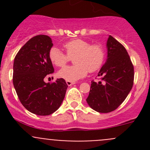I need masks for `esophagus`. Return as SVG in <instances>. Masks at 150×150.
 Masks as SVG:
<instances>
[{
  "mask_svg": "<svg viewBox=\"0 0 150 150\" xmlns=\"http://www.w3.org/2000/svg\"><path fill=\"white\" fill-rule=\"evenodd\" d=\"M66 83H67V84L69 86H72V85L75 83V82H72V81H66Z\"/></svg>",
  "mask_w": 150,
  "mask_h": 150,
  "instance_id": "34e87169",
  "label": "esophagus"
}]
</instances>
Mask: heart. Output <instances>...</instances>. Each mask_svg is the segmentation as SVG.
<instances>
[{
  "mask_svg": "<svg viewBox=\"0 0 150 150\" xmlns=\"http://www.w3.org/2000/svg\"><path fill=\"white\" fill-rule=\"evenodd\" d=\"M66 54L57 47L48 53L50 61L58 67H64L73 58L75 65L60 69L58 76L66 81H76L86 76L88 72H95L101 69L105 59V48L101 43L90 44L88 41L77 38L63 44Z\"/></svg>",
  "mask_w": 150,
  "mask_h": 150,
  "instance_id": "1",
  "label": "heart"
}]
</instances>
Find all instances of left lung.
<instances>
[{
  "label": "left lung",
  "instance_id": "8db88e82",
  "mask_svg": "<svg viewBox=\"0 0 150 150\" xmlns=\"http://www.w3.org/2000/svg\"><path fill=\"white\" fill-rule=\"evenodd\" d=\"M107 59L98 76L91 81L87 103L95 111L108 113L121 104L134 85V69L131 58L120 42L110 35L107 43Z\"/></svg>",
  "mask_w": 150,
  "mask_h": 150
}]
</instances>
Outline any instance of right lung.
<instances>
[{
    "label": "right lung",
    "instance_id": "right-lung-1",
    "mask_svg": "<svg viewBox=\"0 0 150 150\" xmlns=\"http://www.w3.org/2000/svg\"><path fill=\"white\" fill-rule=\"evenodd\" d=\"M53 46L51 38L34 36L16 54L13 67V84L22 105L38 115H49L61 105L68 86L63 78L46 83L43 79L54 72L48 57Z\"/></svg>",
    "mask_w": 150,
    "mask_h": 150
}]
</instances>
